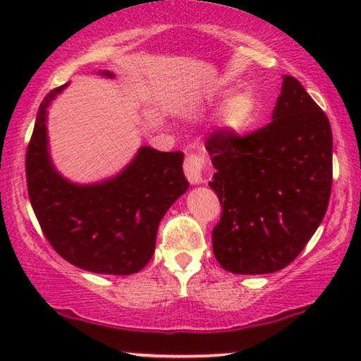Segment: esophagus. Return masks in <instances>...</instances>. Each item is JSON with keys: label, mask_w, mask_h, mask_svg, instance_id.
<instances>
[{"label": "esophagus", "mask_w": 361, "mask_h": 361, "mask_svg": "<svg viewBox=\"0 0 361 361\" xmlns=\"http://www.w3.org/2000/svg\"><path fill=\"white\" fill-rule=\"evenodd\" d=\"M209 159L204 154H189L184 162V172L192 185H199L205 180V171Z\"/></svg>", "instance_id": "34e87169"}]
</instances>
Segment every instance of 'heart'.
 Wrapping results in <instances>:
<instances>
[{
    "mask_svg": "<svg viewBox=\"0 0 361 361\" xmlns=\"http://www.w3.org/2000/svg\"><path fill=\"white\" fill-rule=\"evenodd\" d=\"M215 102H225L219 115V125L226 136L241 140L248 136L258 123L261 105L258 97L250 88H221L214 93Z\"/></svg>",
    "mask_w": 361,
    "mask_h": 361,
    "instance_id": "b5f03b06",
    "label": "heart"
}]
</instances>
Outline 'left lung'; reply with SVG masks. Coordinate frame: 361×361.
<instances>
[{
	"mask_svg": "<svg viewBox=\"0 0 361 361\" xmlns=\"http://www.w3.org/2000/svg\"><path fill=\"white\" fill-rule=\"evenodd\" d=\"M269 125L233 140L216 131L207 151L209 185L224 207L214 255L235 274H268L298 258L327 212L332 130L305 88L283 75Z\"/></svg>",
	"mask_w": 361,
	"mask_h": 361,
	"instance_id": "8db88e82",
	"label": "left lung"
}]
</instances>
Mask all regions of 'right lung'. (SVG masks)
Here are the masks:
<instances>
[{
	"mask_svg": "<svg viewBox=\"0 0 361 361\" xmlns=\"http://www.w3.org/2000/svg\"><path fill=\"white\" fill-rule=\"evenodd\" d=\"M115 78L110 71L97 72ZM68 83L39 106L26 154L27 192L39 225L68 263L97 274H135L154 255L157 226L189 189L184 152L141 146L118 172L92 184L67 179L54 166L49 146V106Z\"/></svg>",
	"mask_w": 361,
	"mask_h": 361,
	"instance_id": "add662e5",
	"label": "right lung"
}]
</instances>
